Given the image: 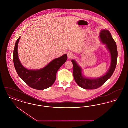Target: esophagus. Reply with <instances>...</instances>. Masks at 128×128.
<instances>
[{
  "label": "esophagus",
  "instance_id": "34e87169",
  "mask_svg": "<svg viewBox=\"0 0 128 128\" xmlns=\"http://www.w3.org/2000/svg\"><path fill=\"white\" fill-rule=\"evenodd\" d=\"M68 58L70 59L73 58H74V55L73 54V53L70 52L68 54Z\"/></svg>",
  "mask_w": 128,
  "mask_h": 128
}]
</instances>
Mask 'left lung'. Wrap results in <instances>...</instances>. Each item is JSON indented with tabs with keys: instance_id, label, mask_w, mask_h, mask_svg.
<instances>
[{
	"instance_id": "1",
	"label": "left lung",
	"mask_w": 128,
	"mask_h": 128,
	"mask_svg": "<svg viewBox=\"0 0 128 128\" xmlns=\"http://www.w3.org/2000/svg\"><path fill=\"white\" fill-rule=\"evenodd\" d=\"M100 38L101 42L105 44L111 55V65L109 70L106 74L96 79L87 78L84 77L82 74V69L78 65L76 61L72 60V62L73 66V77L77 84L85 89H96L99 88L110 78L116 68L118 50L116 42L113 39L110 31L106 30H101L100 33Z\"/></svg>"
}]
</instances>
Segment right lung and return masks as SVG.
Returning a JSON list of instances; mask_svg holds the SVG:
<instances>
[{
  "instance_id": "obj_1",
  "label": "right lung",
  "mask_w": 128,
  "mask_h": 128,
  "mask_svg": "<svg viewBox=\"0 0 128 128\" xmlns=\"http://www.w3.org/2000/svg\"><path fill=\"white\" fill-rule=\"evenodd\" d=\"M20 37L16 42L13 52V62L19 77L30 87L39 90H44L54 84L56 72L67 61V54L51 61L48 65L38 70H30L23 66L19 60L18 46Z\"/></svg>"
}]
</instances>
